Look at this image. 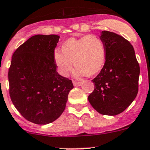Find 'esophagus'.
<instances>
[{"label": "esophagus", "mask_w": 150, "mask_h": 150, "mask_svg": "<svg viewBox=\"0 0 150 150\" xmlns=\"http://www.w3.org/2000/svg\"><path fill=\"white\" fill-rule=\"evenodd\" d=\"M72 83H73V85L75 86H81V85H82V83L81 82H77V81H72Z\"/></svg>", "instance_id": "obj_1"}]
</instances>
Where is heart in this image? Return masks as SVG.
Returning <instances> with one entry per match:
<instances>
[{
  "mask_svg": "<svg viewBox=\"0 0 150 150\" xmlns=\"http://www.w3.org/2000/svg\"><path fill=\"white\" fill-rule=\"evenodd\" d=\"M54 61L59 72L66 76L72 67H76L75 75H92L103 67L106 59V48L100 38L87 35L79 38L68 39L62 45V52L56 51Z\"/></svg>",
  "mask_w": 150,
  "mask_h": 150,
  "instance_id": "obj_1",
  "label": "heart"
}]
</instances>
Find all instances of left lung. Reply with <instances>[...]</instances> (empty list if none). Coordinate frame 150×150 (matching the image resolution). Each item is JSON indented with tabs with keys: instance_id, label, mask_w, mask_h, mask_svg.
<instances>
[{
	"instance_id": "obj_1",
	"label": "left lung",
	"mask_w": 150,
	"mask_h": 150,
	"mask_svg": "<svg viewBox=\"0 0 150 150\" xmlns=\"http://www.w3.org/2000/svg\"><path fill=\"white\" fill-rule=\"evenodd\" d=\"M106 48L103 68L93 80L94 90L88 97L100 114L116 115L135 99L139 90L140 67L134 47L122 36L102 31Z\"/></svg>"
}]
</instances>
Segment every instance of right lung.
Segmentation results:
<instances>
[{
  "mask_svg": "<svg viewBox=\"0 0 150 150\" xmlns=\"http://www.w3.org/2000/svg\"><path fill=\"white\" fill-rule=\"evenodd\" d=\"M57 35H36L12 56L8 69L11 99L26 120L39 125L54 122L64 112L71 80L59 75L54 58Z\"/></svg>",
  "mask_w": 150,
  "mask_h": 150,
  "instance_id": "obj_1",
  "label": "right lung"
}]
</instances>
